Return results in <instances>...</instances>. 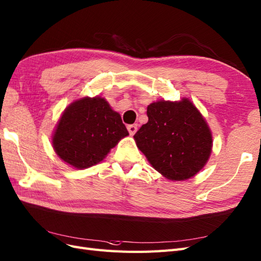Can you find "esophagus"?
<instances>
[{"label": "esophagus", "instance_id": "esophagus-1", "mask_svg": "<svg viewBox=\"0 0 261 261\" xmlns=\"http://www.w3.org/2000/svg\"><path fill=\"white\" fill-rule=\"evenodd\" d=\"M137 128H138L137 124H132V125L127 126V129H128V133L130 134V135H134V134L137 132Z\"/></svg>", "mask_w": 261, "mask_h": 261}]
</instances>
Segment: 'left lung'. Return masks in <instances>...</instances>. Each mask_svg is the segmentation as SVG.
Segmentation results:
<instances>
[{
  "label": "left lung",
  "mask_w": 261,
  "mask_h": 261,
  "mask_svg": "<svg viewBox=\"0 0 261 261\" xmlns=\"http://www.w3.org/2000/svg\"><path fill=\"white\" fill-rule=\"evenodd\" d=\"M148 122L134 135L150 164L171 180H184L207 163L212 136L198 110L188 99L158 101L147 108Z\"/></svg>",
  "instance_id": "8db88e82"
}]
</instances>
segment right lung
I'll list each match as a JSON object with an SVG mask.
<instances>
[{
	"mask_svg": "<svg viewBox=\"0 0 261 261\" xmlns=\"http://www.w3.org/2000/svg\"><path fill=\"white\" fill-rule=\"evenodd\" d=\"M128 132L121 115L100 97L73 102L61 116L52 138L55 152L76 169L99 163Z\"/></svg>",
	"mask_w": 261,
	"mask_h": 261,
	"instance_id": "add662e5",
	"label": "right lung"
}]
</instances>
